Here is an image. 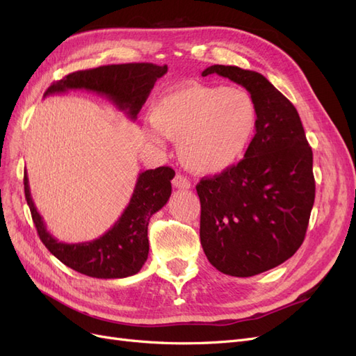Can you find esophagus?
Returning a JSON list of instances; mask_svg holds the SVG:
<instances>
[{"mask_svg":"<svg viewBox=\"0 0 356 356\" xmlns=\"http://www.w3.org/2000/svg\"><path fill=\"white\" fill-rule=\"evenodd\" d=\"M172 184H174L175 188H182V190H187L191 186L190 181L184 175H179V174H177L174 179H172Z\"/></svg>","mask_w":356,"mask_h":356,"instance_id":"1","label":"esophagus"}]
</instances>
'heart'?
Instances as JSON below:
<instances>
[{"label":"heart","mask_w":356,"mask_h":356,"mask_svg":"<svg viewBox=\"0 0 356 356\" xmlns=\"http://www.w3.org/2000/svg\"><path fill=\"white\" fill-rule=\"evenodd\" d=\"M156 144L161 135L178 141L182 163L204 175L220 174L242 159L255 134L258 113L252 96L241 88L184 83L152 105Z\"/></svg>","instance_id":"1"}]
</instances>
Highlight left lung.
I'll return each instance as SVG.
<instances>
[{
    "label": "left lung",
    "mask_w": 356,
    "mask_h": 356,
    "mask_svg": "<svg viewBox=\"0 0 356 356\" xmlns=\"http://www.w3.org/2000/svg\"><path fill=\"white\" fill-rule=\"evenodd\" d=\"M250 92L255 135L243 159L220 175L202 178L200 243L217 270L248 277L282 264L305 241L315 202L314 154L296 106L264 75L212 65Z\"/></svg>",
    "instance_id": "1"
}]
</instances>
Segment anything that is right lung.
Segmentation results:
<instances>
[{"mask_svg": "<svg viewBox=\"0 0 356 356\" xmlns=\"http://www.w3.org/2000/svg\"><path fill=\"white\" fill-rule=\"evenodd\" d=\"M168 67L154 63H122L93 70L77 71L53 83L44 96L67 90L84 89L104 95L118 110L135 120L141 111L157 79L163 77ZM175 170L169 166L148 169L139 174L131 202L122 217L101 238L81 243L56 241L46 230L41 215L31 197L25 170V197L41 242L59 261L72 270L90 277L120 279L138 273L148 257V222L152 215L170 197V181Z\"/></svg>", "mask_w": 356, "mask_h": 356, "instance_id": "right-lung-1", "label": "right lung"}]
</instances>
